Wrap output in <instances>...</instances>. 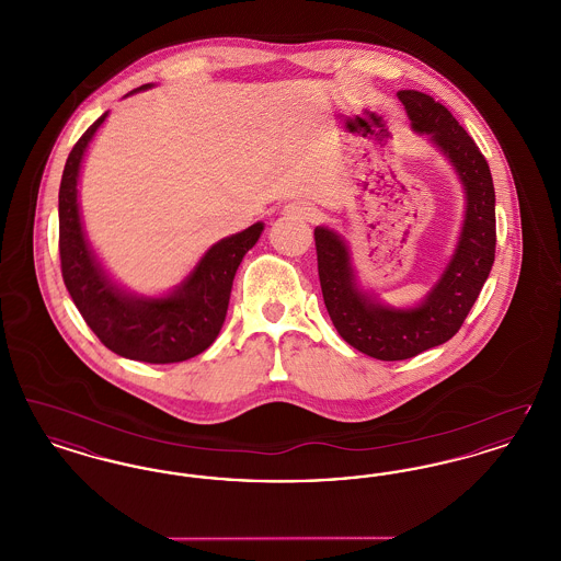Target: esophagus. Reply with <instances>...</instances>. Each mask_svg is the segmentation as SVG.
Segmentation results:
<instances>
[{"instance_id": "1", "label": "esophagus", "mask_w": 561, "mask_h": 561, "mask_svg": "<svg viewBox=\"0 0 561 561\" xmlns=\"http://www.w3.org/2000/svg\"><path fill=\"white\" fill-rule=\"evenodd\" d=\"M284 214L294 220H311L316 216V210L307 202H293L284 206Z\"/></svg>"}]
</instances>
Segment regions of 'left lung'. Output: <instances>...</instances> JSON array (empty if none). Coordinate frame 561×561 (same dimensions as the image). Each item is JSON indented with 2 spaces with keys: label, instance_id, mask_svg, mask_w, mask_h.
Segmentation results:
<instances>
[{
  "label": "left lung",
  "instance_id": "obj_1",
  "mask_svg": "<svg viewBox=\"0 0 561 561\" xmlns=\"http://www.w3.org/2000/svg\"><path fill=\"white\" fill-rule=\"evenodd\" d=\"M398 99L414 133L427 134L453 163L467 206L448 267L425 300L412 309L387 307L373 294L362 293L345 240L328 227L316 229L321 294L330 320L351 347L382 362L410 359L450 341L478 300L496 250L494 183L480 147L433 96L400 90Z\"/></svg>",
  "mask_w": 561,
  "mask_h": 561
}]
</instances>
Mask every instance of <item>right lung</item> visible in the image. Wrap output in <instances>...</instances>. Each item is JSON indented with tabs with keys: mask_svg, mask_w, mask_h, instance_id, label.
I'll list each match as a JSON object with an SVG mask.
<instances>
[{
	"mask_svg": "<svg viewBox=\"0 0 561 561\" xmlns=\"http://www.w3.org/2000/svg\"><path fill=\"white\" fill-rule=\"evenodd\" d=\"M147 88L151 83L130 94ZM105 117L107 113L81 134L62 170L58 191L62 279L81 318L113 353L147 364L185 362L216 341L227 316L236 271L245 252L261 238L263 222L216 241L172 293L160 298L124 293L111 282L85 240L78 204L81 160Z\"/></svg>",
	"mask_w": 561,
	"mask_h": 561,
	"instance_id": "obj_1",
	"label": "right lung"
}]
</instances>
